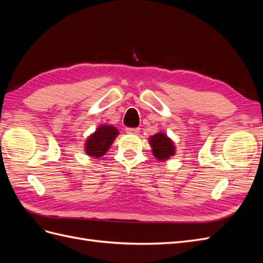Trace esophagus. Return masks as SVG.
<instances>
[{
  "instance_id": "obj_1",
  "label": "esophagus",
  "mask_w": 263,
  "mask_h": 263,
  "mask_svg": "<svg viewBox=\"0 0 263 263\" xmlns=\"http://www.w3.org/2000/svg\"><path fill=\"white\" fill-rule=\"evenodd\" d=\"M127 134H132V135H137L139 133V128H126Z\"/></svg>"
}]
</instances>
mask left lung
<instances>
[{"mask_svg": "<svg viewBox=\"0 0 263 263\" xmlns=\"http://www.w3.org/2000/svg\"><path fill=\"white\" fill-rule=\"evenodd\" d=\"M150 145L151 148H153V153L154 156L158 159V160L163 161V160H168L170 157L174 155V151H176V148H174V145L172 140L166 136L163 133H159L155 134L154 136H151L150 139Z\"/></svg>", "mask_w": 263, "mask_h": 263, "instance_id": "1", "label": "left lung"}]
</instances>
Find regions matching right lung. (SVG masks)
I'll return each instance as SVG.
<instances>
[{
    "instance_id": "obj_1",
    "label": "right lung",
    "mask_w": 263,
    "mask_h": 263,
    "mask_svg": "<svg viewBox=\"0 0 263 263\" xmlns=\"http://www.w3.org/2000/svg\"><path fill=\"white\" fill-rule=\"evenodd\" d=\"M118 135L116 127L109 125H102L94 134L86 139L85 153L91 157L100 158L106 154L110 145Z\"/></svg>"
}]
</instances>
